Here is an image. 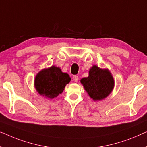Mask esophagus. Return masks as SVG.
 I'll use <instances>...</instances> for the list:
<instances>
[{"label":"esophagus","instance_id":"esophagus-1","mask_svg":"<svg viewBox=\"0 0 147 147\" xmlns=\"http://www.w3.org/2000/svg\"><path fill=\"white\" fill-rule=\"evenodd\" d=\"M78 78H78V76L77 75H74L73 76V80H74V82H77L78 81Z\"/></svg>","mask_w":147,"mask_h":147}]
</instances>
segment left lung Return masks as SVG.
I'll return each instance as SVG.
<instances>
[{
    "mask_svg": "<svg viewBox=\"0 0 147 147\" xmlns=\"http://www.w3.org/2000/svg\"><path fill=\"white\" fill-rule=\"evenodd\" d=\"M80 82L94 101L106 98L114 87V80L109 70L100 69L96 65L90 69L88 76L82 78Z\"/></svg>",
    "mask_w": 147,
    "mask_h": 147,
    "instance_id": "1",
    "label": "left lung"
}]
</instances>
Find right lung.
<instances>
[{
    "label": "right lung",
    "instance_id": "obj_1",
    "mask_svg": "<svg viewBox=\"0 0 147 147\" xmlns=\"http://www.w3.org/2000/svg\"><path fill=\"white\" fill-rule=\"evenodd\" d=\"M71 80L69 74L63 73L60 68L51 66L39 72L35 78L34 85L41 96L53 99L63 92Z\"/></svg>",
    "mask_w": 147,
    "mask_h": 147
}]
</instances>
